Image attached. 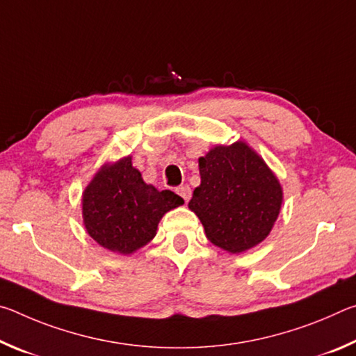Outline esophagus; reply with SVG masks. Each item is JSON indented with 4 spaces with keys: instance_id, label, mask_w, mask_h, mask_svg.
<instances>
[{
    "instance_id": "obj_1",
    "label": "esophagus",
    "mask_w": 356,
    "mask_h": 356,
    "mask_svg": "<svg viewBox=\"0 0 356 356\" xmlns=\"http://www.w3.org/2000/svg\"><path fill=\"white\" fill-rule=\"evenodd\" d=\"M177 195L182 197V200L185 201V202H188L190 201V197H191V188L188 185H182V186H179L177 188Z\"/></svg>"
}]
</instances>
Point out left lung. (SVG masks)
Instances as JSON below:
<instances>
[{
  "label": "left lung",
  "instance_id": "8db88e82",
  "mask_svg": "<svg viewBox=\"0 0 356 356\" xmlns=\"http://www.w3.org/2000/svg\"><path fill=\"white\" fill-rule=\"evenodd\" d=\"M201 185L188 202L215 246L238 254L265 240L278 218L282 188L248 144L215 146L200 159Z\"/></svg>",
  "mask_w": 356,
  "mask_h": 356
}]
</instances>
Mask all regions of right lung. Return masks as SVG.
I'll return each mask as SVG.
<instances>
[{"label": "right lung", "mask_w": 356, "mask_h": 356, "mask_svg": "<svg viewBox=\"0 0 356 356\" xmlns=\"http://www.w3.org/2000/svg\"><path fill=\"white\" fill-rule=\"evenodd\" d=\"M81 204L89 236L113 252L131 254L155 237L161 216L184 200L144 182L129 155L100 168L84 188Z\"/></svg>", "instance_id": "right-lung-1"}]
</instances>
